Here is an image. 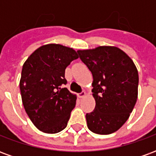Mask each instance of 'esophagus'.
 <instances>
[{
  "label": "esophagus",
  "instance_id": "34e87169",
  "mask_svg": "<svg viewBox=\"0 0 156 156\" xmlns=\"http://www.w3.org/2000/svg\"><path fill=\"white\" fill-rule=\"evenodd\" d=\"M85 95H86V93H85L84 91H82L81 93H79V94H78V98H83Z\"/></svg>",
  "mask_w": 156,
  "mask_h": 156
}]
</instances>
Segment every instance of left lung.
<instances>
[{
  "label": "left lung",
  "mask_w": 156,
  "mask_h": 156,
  "mask_svg": "<svg viewBox=\"0 0 156 156\" xmlns=\"http://www.w3.org/2000/svg\"><path fill=\"white\" fill-rule=\"evenodd\" d=\"M93 74L94 110L86 115L89 130L98 134L117 131L127 121L138 98L139 75L129 56L116 47L78 50Z\"/></svg>",
  "instance_id": "1"
}]
</instances>
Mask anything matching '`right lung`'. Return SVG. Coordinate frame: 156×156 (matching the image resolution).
<instances>
[{
  "label": "right lung",
  "mask_w": 156,
  "mask_h": 156,
  "mask_svg": "<svg viewBox=\"0 0 156 156\" xmlns=\"http://www.w3.org/2000/svg\"><path fill=\"white\" fill-rule=\"evenodd\" d=\"M77 58L73 48L51 43L37 48L22 66V104L39 130L56 134L67 127L77 97L61 86L67 83L65 69Z\"/></svg>",
  "instance_id": "1"
}]
</instances>
